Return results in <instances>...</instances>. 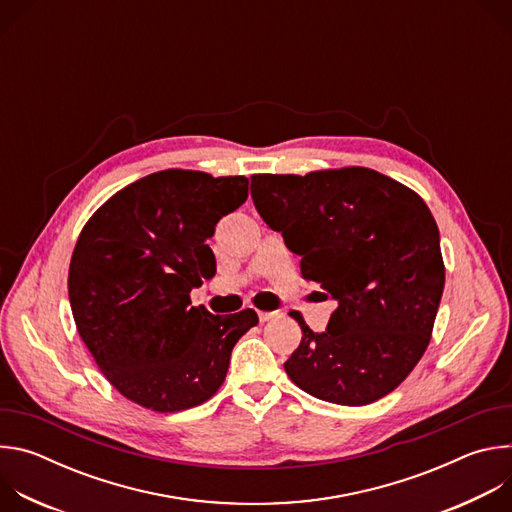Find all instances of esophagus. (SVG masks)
Listing matches in <instances>:
<instances>
[{
  "label": "esophagus",
  "mask_w": 512,
  "mask_h": 512,
  "mask_svg": "<svg viewBox=\"0 0 512 512\" xmlns=\"http://www.w3.org/2000/svg\"><path fill=\"white\" fill-rule=\"evenodd\" d=\"M257 316H259V322H269L277 318V312H257Z\"/></svg>",
  "instance_id": "1"
}]
</instances>
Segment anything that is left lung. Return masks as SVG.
<instances>
[{
    "label": "left lung",
    "instance_id": "1",
    "mask_svg": "<svg viewBox=\"0 0 512 512\" xmlns=\"http://www.w3.org/2000/svg\"><path fill=\"white\" fill-rule=\"evenodd\" d=\"M251 196L269 229L302 257L306 279L338 302L324 332L302 326L285 373L336 405H369L413 371L444 294L440 231L427 204L369 168L257 174Z\"/></svg>",
    "mask_w": 512,
    "mask_h": 512
}]
</instances>
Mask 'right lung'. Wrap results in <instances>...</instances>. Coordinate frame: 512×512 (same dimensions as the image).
<instances>
[{
	"instance_id": "add662e5",
	"label": "right lung",
	"mask_w": 512,
	"mask_h": 512,
	"mask_svg": "<svg viewBox=\"0 0 512 512\" xmlns=\"http://www.w3.org/2000/svg\"><path fill=\"white\" fill-rule=\"evenodd\" d=\"M247 196L245 176L164 170L119 190L85 225L68 269L72 316L101 373L133 403L160 413L204 403L259 322L253 310L212 316L190 302L216 273V223Z\"/></svg>"
}]
</instances>
